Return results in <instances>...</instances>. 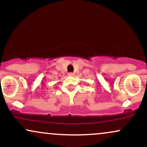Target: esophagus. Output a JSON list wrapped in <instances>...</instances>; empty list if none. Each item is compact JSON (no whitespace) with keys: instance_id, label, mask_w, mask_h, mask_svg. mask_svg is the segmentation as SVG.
Listing matches in <instances>:
<instances>
[{"instance_id":"obj_1","label":"esophagus","mask_w":147,"mask_h":147,"mask_svg":"<svg viewBox=\"0 0 147 147\" xmlns=\"http://www.w3.org/2000/svg\"><path fill=\"white\" fill-rule=\"evenodd\" d=\"M68 75L69 76H72V75H73V73H72V72H69Z\"/></svg>"}]
</instances>
